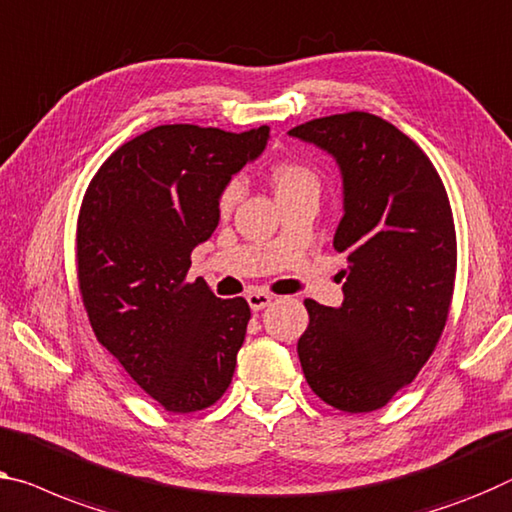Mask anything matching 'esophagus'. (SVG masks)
Returning a JSON list of instances; mask_svg holds the SVG:
<instances>
[{
	"instance_id": "esophagus-1",
	"label": "esophagus",
	"mask_w": 512,
	"mask_h": 512,
	"mask_svg": "<svg viewBox=\"0 0 512 512\" xmlns=\"http://www.w3.org/2000/svg\"><path fill=\"white\" fill-rule=\"evenodd\" d=\"M246 299H248V305H250V308H253V310H264L266 305H271L273 296L266 294V292H257V289H255V292H250V294L246 296Z\"/></svg>"
}]
</instances>
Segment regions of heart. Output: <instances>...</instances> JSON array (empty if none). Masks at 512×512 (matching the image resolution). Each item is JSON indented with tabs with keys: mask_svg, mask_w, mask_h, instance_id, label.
<instances>
[{
	"mask_svg": "<svg viewBox=\"0 0 512 512\" xmlns=\"http://www.w3.org/2000/svg\"><path fill=\"white\" fill-rule=\"evenodd\" d=\"M271 183L276 188V195H289V193H299V190H317L319 188V179L317 174L310 170L308 165L296 163V160H280L271 167ZM241 197V183L239 181H230L227 186L220 190L218 195V211L220 213H230L234 209V204L239 202Z\"/></svg>",
	"mask_w": 512,
	"mask_h": 512,
	"instance_id": "b5f03b06",
	"label": "heart"
}]
</instances>
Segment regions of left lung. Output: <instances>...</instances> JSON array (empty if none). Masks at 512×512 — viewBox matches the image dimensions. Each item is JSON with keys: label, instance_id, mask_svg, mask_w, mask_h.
<instances>
[{"label": "left lung", "instance_id": "8db88e82", "mask_svg": "<svg viewBox=\"0 0 512 512\" xmlns=\"http://www.w3.org/2000/svg\"><path fill=\"white\" fill-rule=\"evenodd\" d=\"M289 135L329 151L345 186L333 236L347 257L345 301H303L301 368L326 404L365 414L414 381L444 333L457 271L451 202L425 151L377 114H331Z\"/></svg>", "mask_w": 512, "mask_h": 512}]
</instances>
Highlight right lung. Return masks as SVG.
<instances>
[{
    "instance_id": "1",
    "label": "right lung",
    "mask_w": 512,
    "mask_h": 512,
    "mask_svg": "<svg viewBox=\"0 0 512 512\" xmlns=\"http://www.w3.org/2000/svg\"><path fill=\"white\" fill-rule=\"evenodd\" d=\"M266 140L269 126H156L121 144L82 197L75 259L91 329L170 414L207 409L232 384L248 301L186 276L218 227L220 190Z\"/></svg>"
}]
</instances>
